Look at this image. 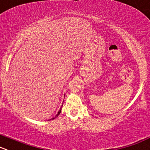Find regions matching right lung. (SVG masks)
Instances as JSON below:
<instances>
[{
  "instance_id": "right-lung-1",
  "label": "right lung",
  "mask_w": 150,
  "mask_h": 150,
  "mask_svg": "<svg viewBox=\"0 0 150 150\" xmlns=\"http://www.w3.org/2000/svg\"><path fill=\"white\" fill-rule=\"evenodd\" d=\"M61 110H59V111H58V114L56 115H55V117H53V118H52V120H53V119H54V118H55V117H58V115H59L60 113H61Z\"/></svg>"
}]
</instances>
